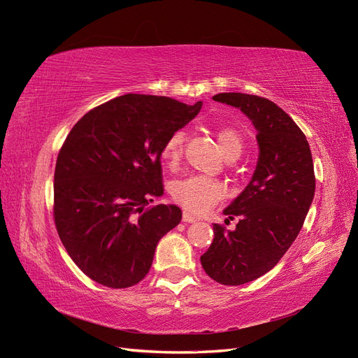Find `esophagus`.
I'll list each match as a JSON object with an SVG mask.
<instances>
[{
  "label": "esophagus",
  "instance_id": "1",
  "mask_svg": "<svg viewBox=\"0 0 358 358\" xmlns=\"http://www.w3.org/2000/svg\"><path fill=\"white\" fill-rule=\"evenodd\" d=\"M182 221L183 222H196V221H199V218H197V216H194L192 213H189V212H183L182 213Z\"/></svg>",
  "mask_w": 358,
  "mask_h": 358
}]
</instances>
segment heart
Instances as JSON below:
<instances>
[{"label": "heart", "mask_w": 358, "mask_h": 358, "mask_svg": "<svg viewBox=\"0 0 358 358\" xmlns=\"http://www.w3.org/2000/svg\"><path fill=\"white\" fill-rule=\"evenodd\" d=\"M216 137H218V145L225 158L241 155L243 140L236 128L229 125L218 127ZM183 143H185V133L180 129L167 137L164 146H162V158L169 166L178 164L183 150ZM170 194L173 200L180 204L182 208L203 213L208 212L227 196V188L220 180L204 176H188L173 182Z\"/></svg>", "instance_id": "1"}]
</instances>
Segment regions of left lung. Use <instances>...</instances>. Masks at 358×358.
Returning <instances> with one entry per match:
<instances>
[{
    "label": "left lung",
    "instance_id": "8db88e82",
    "mask_svg": "<svg viewBox=\"0 0 358 358\" xmlns=\"http://www.w3.org/2000/svg\"><path fill=\"white\" fill-rule=\"evenodd\" d=\"M213 100L241 109L257 129L252 179L224 209L239 222L233 231L213 224V242L200 257L216 282L242 285L272 270L296 241L315 194V175L306 136L273 101L242 92L216 94Z\"/></svg>",
    "mask_w": 358,
    "mask_h": 358
}]
</instances>
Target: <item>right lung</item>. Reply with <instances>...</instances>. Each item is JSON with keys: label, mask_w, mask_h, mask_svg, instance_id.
Instances as JSON below:
<instances>
[{"label": "right lung", "mask_w": 358, "mask_h": 358, "mask_svg": "<svg viewBox=\"0 0 358 358\" xmlns=\"http://www.w3.org/2000/svg\"><path fill=\"white\" fill-rule=\"evenodd\" d=\"M201 106L125 94L71 128L57 159L53 218L69 255L95 282L138 284L161 237L180 222L175 204L146 206L164 194L159 158L167 137Z\"/></svg>", "instance_id": "obj_1"}]
</instances>
